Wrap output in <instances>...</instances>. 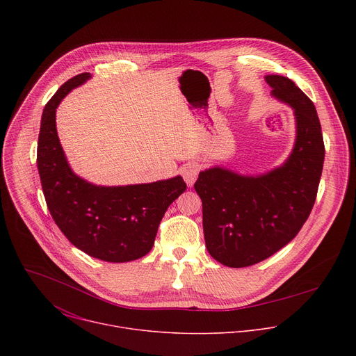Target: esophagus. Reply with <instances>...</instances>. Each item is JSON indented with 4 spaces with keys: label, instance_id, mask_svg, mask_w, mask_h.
Wrapping results in <instances>:
<instances>
[{
    "label": "esophagus",
    "instance_id": "34e87169",
    "mask_svg": "<svg viewBox=\"0 0 356 356\" xmlns=\"http://www.w3.org/2000/svg\"><path fill=\"white\" fill-rule=\"evenodd\" d=\"M181 175H183V179L187 183V186H193L198 176V166L195 163H188L183 168Z\"/></svg>",
    "mask_w": 356,
    "mask_h": 356
}]
</instances>
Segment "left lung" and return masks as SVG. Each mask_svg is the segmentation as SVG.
Segmentation results:
<instances>
[{
  "mask_svg": "<svg viewBox=\"0 0 356 356\" xmlns=\"http://www.w3.org/2000/svg\"><path fill=\"white\" fill-rule=\"evenodd\" d=\"M272 97L291 107L296 140L283 165L257 176L222 166L200 172L202 229L210 255L228 268L259 264L287 245L307 221L321 179L324 140L313 101L289 77L265 76Z\"/></svg>",
  "mask_w": 356,
  "mask_h": 356,
  "instance_id": "8db88e82",
  "label": "left lung"
}]
</instances>
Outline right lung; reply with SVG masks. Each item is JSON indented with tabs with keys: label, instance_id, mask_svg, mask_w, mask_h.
I'll return each instance as SVG.
<instances>
[{
	"label": "right lung",
	"instance_id": "obj_1",
	"mask_svg": "<svg viewBox=\"0 0 356 356\" xmlns=\"http://www.w3.org/2000/svg\"><path fill=\"white\" fill-rule=\"evenodd\" d=\"M90 77V73L74 76L44 106L38 170L47 209L76 248L106 262H131L154 246L168 207L184 193L186 183L176 176L143 184L97 186L72 170L56 131V108Z\"/></svg>",
	"mask_w": 356,
	"mask_h": 356
}]
</instances>
